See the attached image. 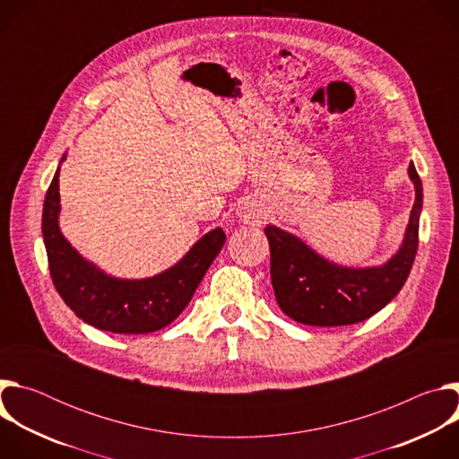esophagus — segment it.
Returning <instances> with one entry per match:
<instances>
[{
    "label": "esophagus",
    "mask_w": 459,
    "mask_h": 459,
    "mask_svg": "<svg viewBox=\"0 0 459 459\" xmlns=\"http://www.w3.org/2000/svg\"><path fill=\"white\" fill-rule=\"evenodd\" d=\"M238 218L239 221L247 223V225H259L261 221L265 220V207L261 205V202H257L255 198H247L238 205Z\"/></svg>",
    "instance_id": "esophagus-1"
}]
</instances>
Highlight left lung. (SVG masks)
Segmentation results:
<instances>
[{"label": "left lung", "mask_w": 459, "mask_h": 459, "mask_svg": "<svg viewBox=\"0 0 459 459\" xmlns=\"http://www.w3.org/2000/svg\"><path fill=\"white\" fill-rule=\"evenodd\" d=\"M416 200L398 252L377 267H343L312 250L298 236L267 225L271 280L280 308L298 323L340 326L359 323L379 312L405 285L418 252L423 186L414 163L409 165Z\"/></svg>", "instance_id": "left-lung-1"}]
</instances>
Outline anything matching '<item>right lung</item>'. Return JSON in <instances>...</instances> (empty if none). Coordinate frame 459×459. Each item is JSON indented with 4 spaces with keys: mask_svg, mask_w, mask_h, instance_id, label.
<instances>
[{
    "mask_svg": "<svg viewBox=\"0 0 459 459\" xmlns=\"http://www.w3.org/2000/svg\"><path fill=\"white\" fill-rule=\"evenodd\" d=\"M67 158L63 154L61 163ZM59 167L43 204L41 232L56 290L71 310L100 331L156 333L172 323L192 299L225 243L218 227L195 241L170 269L143 280L108 276L85 259L59 230Z\"/></svg>",
    "mask_w": 459,
    "mask_h": 459,
    "instance_id": "1",
    "label": "right lung"
}]
</instances>
